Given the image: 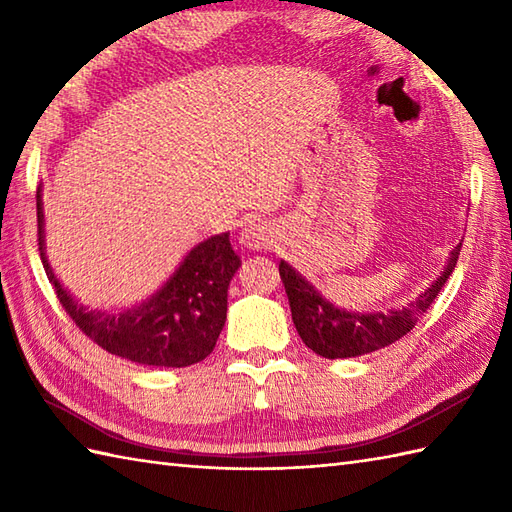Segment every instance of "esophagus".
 Returning <instances> with one entry per match:
<instances>
[{
  "instance_id": "obj_1",
  "label": "esophagus",
  "mask_w": 512,
  "mask_h": 512,
  "mask_svg": "<svg viewBox=\"0 0 512 512\" xmlns=\"http://www.w3.org/2000/svg\"><path fill=\"white\" fill-rule=\"evenodd\" d=\"M239 242H242L250 250H262L273 242V233L264 222H250L244 226V231L239 233Z\"/></svg>"
}]
</instances>
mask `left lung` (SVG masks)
<instances>
[{
    "label": "left lung",
    "instance_id": "left-lung-1",
    "mask_svg": "<svg viewBox=\"0 0 512 512\" xmlns=\"http://www.w3.org/2000/svg\"><path fill=\"white\" fill-rule=\"evenodd\" d=\"M460 248L462 244L451 250V257L442 275L427 290L420 292L416 299L407 303L405 308L367 314L347 312L332 306L295 268L286 262H279V275L281 281H284L292 321H295L301 341L323 358L363 356L396 343L413 330L416 321L429 310L433 299L440 295L455 264H458Z\"/></svg>",
    "mask_w": 512,
    "mask_h": 512
}]
</instances>
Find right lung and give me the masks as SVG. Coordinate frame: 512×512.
I'll list each match as a JSON object with an SVG mask.
<instances>
[{
	"label": "right lung",
	"mask_w": 512,
	"mask_h": 512,
	"mask_svg": "<svg viewBox=\"0 0 512 512\" xmlns=\"http://www.w3.org/2000/svg\"><path fill=\"white\" fill-rule=\"evenodd\" d=\"M37 226L41 262L57 299L76 328L105 352L154 367H187L213 352L226 321L228 284L242 264L228 233L193 246L156 295L132 310L112 314L85 310L54 277L43 239L41 187L37 189Z\"/></svg>",
	"instance_id": "obj_1"
}]
</instances>
